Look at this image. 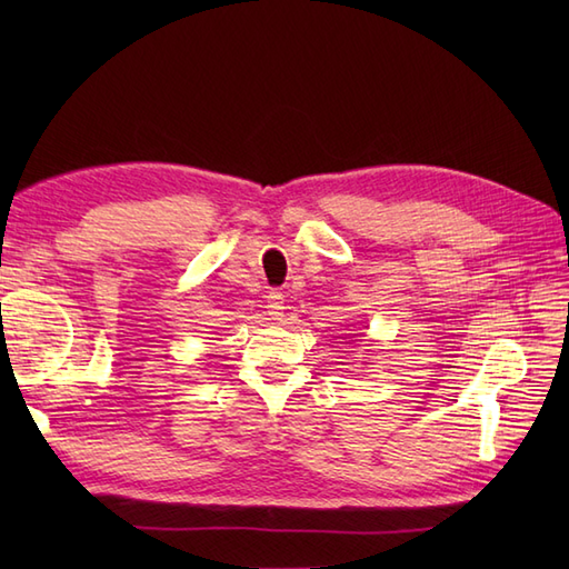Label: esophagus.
<instances>
[{
	"mask_svg": "<svg viewBox=\"0 0 569 569\" xmlns=\"http://www.w3.org/2000/svg\"><path fill=\"white\" fill-rule=\"evenodd\" d=\"M268 301V316L272 318V320H282V316H284V295L282 291H270V295L266 297Z\"/></svg>",
	"mask_w": 569,
	"mask_h": 569,
	"instance_id": "1",
	"label": "esophagus"
}]
</instances>
